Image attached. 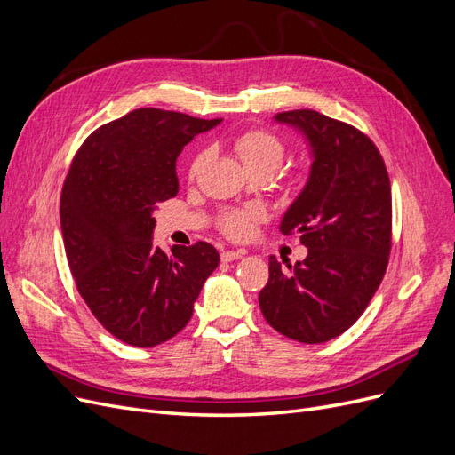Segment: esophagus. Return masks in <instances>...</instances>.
<instances>
[{"mask_svg": "<svg viewBox=\"0 0 455 455\" xmlns=\"http://www.w3.org/2000/svg\"><path fill=\"white\" fill-rule=\"evenodd\" d=\"M243 254H244L243 251H224L220 254V258H222V261H233V259H239Z\"/></svg>", "mask_w": 455, "mask_h": 455, "instance_id": "obj_1", "label": "esophagus"}]
</instances>
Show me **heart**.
Segmentation results:
<instances>
[{
    "instance_id": "b5f03b06",
    "label": "heart",
    "mask_w": 455,
    "mask_h": 455,
    "mask_svg": "<svg viewBox=\"0 0 455 455\" xmlns=\"http://www.w3.org/2000/svg\"><path fill=\"white\" fill-rule=\"evenodd\" d=\"M233 149L251 174L277 171L286 157V144L279 134L267 129H251L233 139ZM204 163V154L199 151L189 164V178H196ZM266 212L259 206H244V209H229L220 216V229L231 239H243L252 231L254 224L264 220Z\"/></svg>"
}]
</instances>
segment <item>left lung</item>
<instances>
[{"label": "left lung", "mask_w": 455, "mask_h": 455, "mask_svg": "<svg viewBox=\"0 0 455 455\" xmlns=\"http://www.w3.org/2000/svg\"><path fill=\"white\" fill-rule=\"evenodd\" d=\"M273 119L304 132L311 146L309 180L281 222L284 235L299 233L307 258L286 264L288 271L269 258L259 309L283 336L323 343L356 323L387 269L391 182L376 144L349 123L315 109Z\"/></svg>", "instance_id": "8db88e82"}]
</instances>
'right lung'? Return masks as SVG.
I'll return each instance as SVG.
<instances>
[{"instance_id":"add662e5","label":"right lung","mask_w":455,"mask_h":455,"mask_svg":"<svg viewBox=\"0 0 455 455\" xmlns=\"http://www.w3.org/2000/svg\"><path fill=\"white\" fill-rule=\"evenodd\" d=\"M222 119L140 108L96 129L72 159L60 197V226L77 292L109 334L154 347L189 323L212 244L156 249L157 204L178 194L176 157Z\"/></svg>"}]
</instances>
